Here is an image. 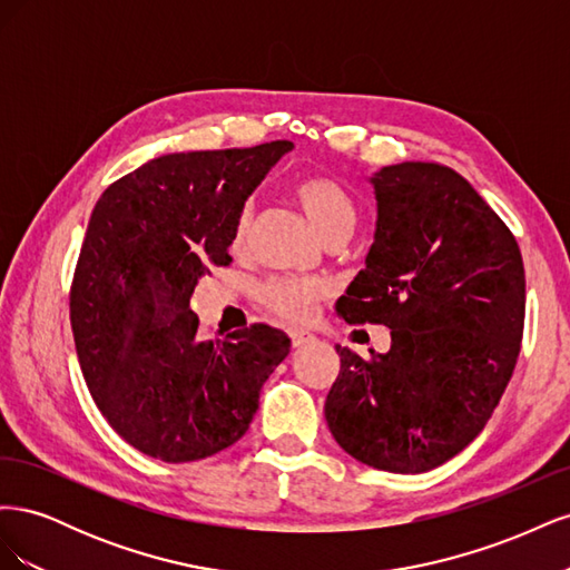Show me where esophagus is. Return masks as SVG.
Here are the masks:
<instances>
[{"label":"esophagus","instance_id":"34e87169","mask_svg":"<svg viewBox=\"0 0 570 570\" xmlns=\"http://www.w3.org/2000/svg\"><path fill=\"white\" fill-rule=\"evenodd\" d=\"M289 340H292V347H297V350L308 347V344L316 342V337L312 333H306V331H292Z\"/></svg>","mask_w":570,"mask_h":570}]
</instances>
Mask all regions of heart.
Returning <instances> with one entry per match:
<instances>
[{"mask_svg":"<svg viewBox=\"0 0 570 570\" xmlns=\"http://www.w3.org/2000/svg\"><path fill=\"white\" fill-rule=\"evenodd\" d=\"M289 197L312 223L323 243L327 239H347L356 226V206L340 183L327 176H297L287 185ZM252 226V212L245 209L237 214L233 223L230 247L239 249L245 245ZM258 302L273 314L285 321H306L316 312V304L323 297V285L314 281H268L256 289Z\"/></svg>","mask_w":570,"mask_h":570,"instance_id":"1","label":"heart"}]
</instances>
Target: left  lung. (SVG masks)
Masks as SVG:
<instances>
[{
  "mask_svg": "<svg viewBox=\"0 0 570 570\" xmlns=\"http://www.w3.org/2000/svg\"><path fill=\"white\" fill-rule=\"evenodd\" d=\"M368 183L373 245L337 314L387 325L392 342L371 358L337 344L325 421L356 461L425 473L478 438L511 381L523 258L504 220L450 166L404 161Z\"/></svg>",
  "mask_w": 570,
  "mask_h": 570,
  "instance_id": "8db88e82",
  "label": "left lung"
}]
</instances>
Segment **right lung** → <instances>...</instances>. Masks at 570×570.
<instances>
[{
  "mask_svg": "<svg viewBox=\"0 0 570 570\" xmlns=\"http://www.w3.org/2000/svg\"><path fill=\"white\" fill-rule=\"evenodd\" d=\"M292 142L164 154L105 189L71 287L82 377L137 452L206 459L247 433L258 394L289 354L271 325L202 342L189 297L226 266L233 223Z\"/></svg>",
  "mask_w": 570,
  "mask_h": 570,
  "instance_id": "add662e5",
  "label": "right lung"
}]
</instances>
